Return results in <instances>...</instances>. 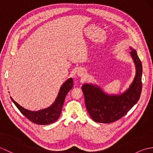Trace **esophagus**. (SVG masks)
Returning <instances> with one entry per match:
<instances>
[{"instance_id":"obj_1","label":"esophagus","mask_w":153,"mask_h":153,"mask_svg":"<svg viewBox=\"0 0 153 153\" xmlns=\"http://www.w3.org/2000/svg\"><path fill=\"white\" fill-rule=\"evenodd\" d=\"M77 74L79 76H84V74H85V71L83 70H79L78 71H77Z\"/></svg>"}]
</instances>
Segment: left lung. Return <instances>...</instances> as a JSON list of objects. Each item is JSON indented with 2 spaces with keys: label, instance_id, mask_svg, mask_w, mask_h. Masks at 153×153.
I'll return each mask as SVG.
<instances>
[{
  "label": "left lung",
  "instance_id": "1",
  "mask_svg": "<svg viewBox=\"0 0 153 153\" xmlns=\"http://www.w3.org/2000/svg\"><path fill=\"white\" fill-rule=\"evenodd\" d=\"M130 48V54L136 67V74L133 83L125 93L118 95H108L96 85H82L87 110L96 122L108 123L117 121L124 116L140 98L142 64L136 51Z\"/></svg>",
  "mask_w": 153,
  "mask_h": 153
}]
</instances>
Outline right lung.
Instances as JSON below:
<instances>
[{
  "label": "right lung",
  "mask_w": 153,
  "mask_h": 153,
  "mask_svg": "<svg viewBox=\"0 0 153 153\" xmlns=\"http://www.w3.org/2000/svg\"><path fill=\"white\" fill-rule=\"evenodd\" d=\"M72 87L73 79L71 78L68 79L61 86L59 93H58L57 98L55 100L53 105H52L47 108L36 112L30 111V110L24 108L17 102H16L12 97L10 98L12 102L14 103V105L22 114L26 117L30 121L39 125H48L55 122L59 118L65 97H66L67 93L72 88Z\"/></svg>",
  "instance_id": "obj_1"
}]
</instances>
